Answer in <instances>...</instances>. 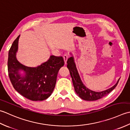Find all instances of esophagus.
Here are the masks:
<instances>
[{
    "label": "esophagus",
    "instance_id": "esophagus-1",
    "mask_svg": "<svg viewBox=\"0 0 130 130\" xmlns=\"http://www.w3.org/2000/svg\"><path fill=\"white\" fill-rule=\"evenodd\" d=\"M63 58H64V62L65 63H67V61L68 59V56L67 54H64L63 55Z\"/></svg>",
    "mask_w": 130,
    "mask_h": 130
}]
</instances>
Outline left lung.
<instances>
[{"mask_svg": "<svg viewBox=\"0 0 130 130\" xmlns=\"http://www.w3.org/2000/svg\"><path fill=\"white\" fill-rule=\"evenodd\" d=\"M67 63V68L70 71V75L71 77H72V83L75 92L79 97L85 100L94 101V100H96L102 98L103 97L106 96L107 94H109L110 91H112L117 86L119 80L120 79H118L117 83L115 85L110 87V88L106 90L100 92L92 91L91 90L87 88L82 82L80 75L78 73L77 70L76 68V64L73 56L68 58Z\"/></svg>", "mask_w": 130, "mask_h": 130, "instance_id": "8db88e82", "label": "left lung"}]
</instances>
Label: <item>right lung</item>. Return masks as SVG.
Here are the masks:
<instances>
[{
	"label": "right lung",
	"instance_id": "add662e5",
	"mask_svg": "<svg viewBox=\"0 0 130 130\" xmlns=\"http://www.w3.org/2000/svg\"><path fill=\"white\" fill-rule=\"evenodd\" d=\"M20 36L9 50L8 72L10 82L18 93L32 101H42L51 95L57 81L58 71L64 62L62 57L51 55L46 62L36 67H27L16 58ZM20 70L24 72L22 76Z\"/></svg>",
	"mask_w": 130,
	"mask_h": 130
}]
</instances>
